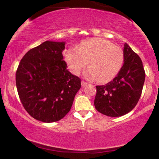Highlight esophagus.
Listing matches in <instances>:
<instances>
[{"instance_id":"obj_1","label":"esophagus","mask_w":159,"mask_h":159,"mask_svg":"<svg viewBox=\"0 0 159 159\" xmlns=\"http://www.w3.org/2000/svg\"><path fill=\"white\" fill-rule=\"evenodd\" d=\"M88 84L87 82H86L84 81H82V87H85V86H87Z\"/></svg>"}]
</instances>
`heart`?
Returning <instances> with one entry per match:
<instances>
[{"label":"heart","instance_id":"b5f03b06","mask_svg":"<svg viewBox=\"0 0 159 159\" xmlns=\"http://www.w3.org/2000/svg\"><path fill=\"white\" fill-rule=\"evenodd\" d=\"M65 61L72 73L80 74L86 66H89L84 76L90 80L99 79L105 83L113 79L120 70L124 54L120 47L101 38H92L80 44L78 49L71 47L64 54Z\"/></svg>","mask_w":159,"mask_h":159}]
</instances>
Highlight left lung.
Here are the masks:
<instances>
[{"instance_id":"obj_1","label":"left lung","mask_w":159,"mask_h":159,"mask_svg":"<svg viewBox=\"0 0 159 159\" xmlns=\"http://www.w3.org/2000/svg\"><path fill=\"white\" fill-rule=\"evenodd\" d=\"M124 65L112 81L96 86L94 105L99 112L117 117L130 112L143 91L145 72L139 56L127 43L124 47Z\"/></svg>"}]
</instances>
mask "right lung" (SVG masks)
Returning <instances> with one entry per match:
<instances>
[{"label":"right lung","instance_id":"right-lung-1","mask_svg":"<svg viewBox=\"0 0 159 159\" xmlns=\"http://www.w3.org/2000/svg\"><path fill=\"white\" fill-rule=\"evenodd\" d=\"M65 42L45 41L30 49L16 72L22 105L33 118L51 123L69 112L81 80L67 69L62 52Z\"/></svg>","mask_w":159,"mask_h":159}]
</instances>
